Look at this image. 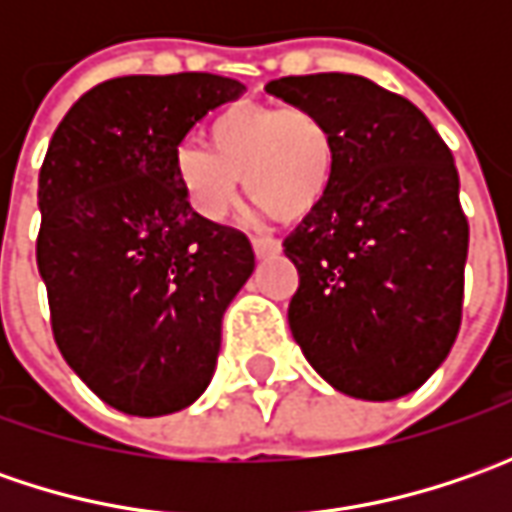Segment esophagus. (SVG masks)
I'll list each match as a JSON object with an SVG mask.
<instances>
[{
	"label": "esophagus",
	"instance_id": "34e87169",
	"mask_svg": "<svg viewBox=\"0 0 512 512\" xmlns=\"http://www.w3.org/2000/svg\"><path fill=\"white\" fill-rule=\"evenodd\" d=\"M282 250V242L279 239H273V236H256L253 239V253L259 256V259H265V256H276Z\"/></svg>",
	"mask_w": 512,
	"mask_h": 512
}]
</instances>
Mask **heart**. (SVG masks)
Segmentation results:
<instances>
[{"instance_id": "1", "label": "heart", "mask_w": 512, "mask_h": 512, "mask_svg": "<svg viewBox=\"0 0 512 512\" xmlns=\"http://www.w3.org/2000/svg\"><path fill=\"white\" fill-rule=\"evenodd\" d=\"M207 150L179 145L170 156L176 187L202 222H225L239 179L262 210L296 222L322 205L336 173V133L310 108L236 105L205 130Z\"/></svg>"}]
</instances>
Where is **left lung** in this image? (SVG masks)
Wrapping results in <instances>:
<instances>
[{
	"label": "left lung",
	"mask_w": 512,
	"mask_h": 512,
	"mask_svg": "<svg viewBox=\"0 0 512 512\" xmlns=\"http://www.w3.org/2000/svg\"><path fill=\"white\" fill-rule=\"evenodd\" d=\"M265 90L336 133L333 185L285 239L299 270L290 333L344 396H407L462 325L470 227L453 153L413 102L364 76H285Z\"/></svg>",
	"instance_id": "1"
}]
</instances>
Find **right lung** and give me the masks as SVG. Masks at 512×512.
<instances>
[{"label": "right lung", "instance_id": "obj_1", "mask_svg": "<svg viewBox=\"0 0 512 512\" xmlns=\"http://www.w3.org/2000/svg\"><path fill=\"white\" fill-rule=\"evenodd\" d=\"M245 85L119 76L65 113L39 170L36 265L73 373L128 416H168L213 379L222 316L256 259L245 233L185 205L170 156Z\"/></svg>", "mask_w": 512, "mask_h": 512}]
</instances>
